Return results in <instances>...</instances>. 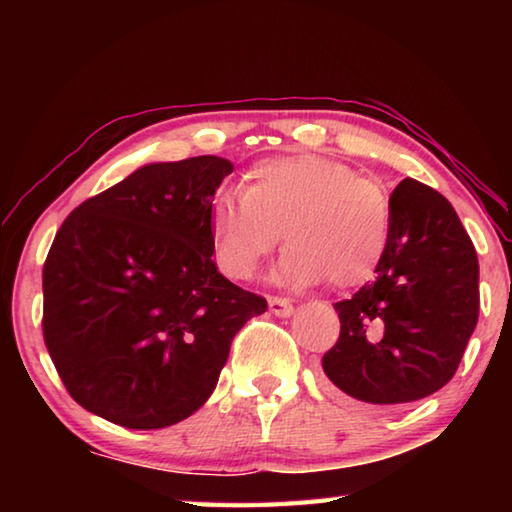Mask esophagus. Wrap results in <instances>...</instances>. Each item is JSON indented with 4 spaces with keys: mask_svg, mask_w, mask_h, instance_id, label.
<instances>
[{
    "mask_svg": "<svg viewBox=\"0 0 512 512\" xmlns=\"http://www.w3.org/2000/svg\"><path fill=\"white\" fill-rule=\"evenodd\" d=\"M268 309H271V314L275 316H291L293 305L289 298H282V296H268Z\"/></svg>",
    "mask_w": 512,
    "mask_h": 512,
    "instance_id": "1",
    "label": "esophagus"
}]
</instances>
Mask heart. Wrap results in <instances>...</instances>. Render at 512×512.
Masks as SVG:
<instances>
[{"instance_id": "obj_1", "label": "heart", "mask_w": 512, "mask_h": 512, "mask_svg": "<svg viewBox=\"0 0 512 512\" xmlns=\"http://www.w3.org/2000/svg\"><path fill=\"white\" fill-rule=\"evenodd\" d=\"M280 231L289 244L282 280L350 289L368 282L386 255L391 205L348 164L320 155L268 158L246 173L244 192L214 198L210 235L223 275L250 280Z\"/></svg>"}]
</instances>
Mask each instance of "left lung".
Listing matches in <instances>:
<instances>
[{
	"label": "left lung",
	"mask_w": 512,
	"mask_h": 512,
	"mask_svg": "<svg viewBox=\"0 0 512 512\" xmlns=\"http://www.w3.org/2000/svg\"><path fill=\"white\" fill-rule=\"evenodd\" d=\"M388 205L377 277L336 302L341 334L323 357L329 381L368 404H406L443 388L479 320V259L452 203L404 178Z\"/></svg>",
	"instance_id": "left-lung-1"
}]
</instances>
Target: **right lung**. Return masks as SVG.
Listing matches in <instances>:
<instances>
[{"mask_svg": "<svg viewBox=\"0 0 512 512\" xmlns=\"http://www.w3.org/2000/svg\"><path fill=\"white\" fill-rule=\"evenodd\" d=\"M216 155L146 164L83 201L42 268V336L67 393L126 429L185 420L266 300L216 271Z\"/></svg>", "mask_w": 512, "mask_h": 512, "instance_id": "obj_1", "label": "right lung"}]
</instances>
